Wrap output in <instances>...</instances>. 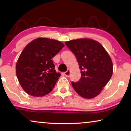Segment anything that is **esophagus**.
I'll return each mask as SVG.
<instances>
[{"instance_id":"esophagus-1","label":"esophagus","mask_w":131,"mask_h":131,"mask_svg":"<svg viewBox=\"0 0 131 131\" xmlns=\"http://www.w3.org/2000/svg\"><path fill=\"white\" fill-rule=\"evenodd\" d=\"M64 74H65V76L66 77H67V78L70 77V70H68L66 71V72H64Z\"/></svg>"}]
</instances>
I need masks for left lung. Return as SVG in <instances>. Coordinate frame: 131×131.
I'll return each mask as SVG.
<instances>
[{
	"instance_id": "left-lung-1",
	"label": "left lung",
	"mask_w": 131,
	"mask_h": 131,
	"mask_svg": "<svg viewBox=\"0 0 131 131\" xmlns=\"http://www.w3.org/2000/svg\"><path fill=\"white\" fill-rule=\"evenodd\" d=\"M65 44L75 55L81 70L79 81L71 83L73 88L82 97H95L112 78L110 57L99 42L90 39H78Z\"/></svg>"
}]
</instances>
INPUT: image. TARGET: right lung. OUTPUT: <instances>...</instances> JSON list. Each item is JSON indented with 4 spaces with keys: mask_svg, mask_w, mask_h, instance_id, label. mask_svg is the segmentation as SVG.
Here are the masks:
<instances>
[{
    "mask_svg": "<svg viewBox=\"0 0 131 131\" xmlns=\"http://www.w3.org/2000/svg\"><path fill=\"white\" fill-rule=\"evenodd\" d=\"M64 46L58 40L40 37L24 48L16 64V74L25 92L43 96L52 90L61 74L55 71L52 58Z\"/></svg>",
    "mask_w": 131,
    "mask_h": 131,
    "instance_id": "obj_1",
    "label": "right lung"
}]
</instances>
